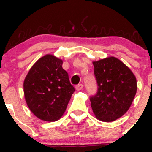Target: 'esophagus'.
I'll list each match as a JSON object with an SVG mask.
<instances>
[{
  "instance_id": "1",
  "label": "esophagus",
  "mask_w": 152,
  "mask_h": 152,
  "mask_svg": "<svg viewBox=\"0 0 152 152\" xmlns=\"http://www.w3.org/2000/svg\"><path fill=\"white\" fill-rule=\"evenodd\" d=\"M75 88H76V91H80L83 88V84H78V85H76Z\"/></svg>"
}]
</instances>
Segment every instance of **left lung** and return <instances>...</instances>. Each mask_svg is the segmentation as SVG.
<instances>
[{
    "label": "left lung",
    "mask_w": 152,
    "mask_h": 152,
    "mask_svg": "<svg viewBox=\"0 0 152 152\" xmlns=\"http://www.w3.org/2000/svg\"><path fill=\"white\" fill-rule=\"evenodd\" d=\"M98 91L90 101L97 119L111 122L129 109L137 90L131 69L114 56L93 61Z\"/></svg>",
    "instance_id": "8db88e82"
}]
</instances>
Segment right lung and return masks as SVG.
Segmentation results:
<instances>
[{
    "mask_svg": "<svg viewBox=\"0 0 152 152\" xmlns=\"http://www.w3.org/2000/svg\"><path fill=\"white\" fill-rule=\"evenodd\" d=\"M62 64L61 59L47 54L35 63L24 80L28 107L43 121H56L61 118L75 91Z\"/></svg>",
    "mask_w": 152,
    "mask_h": 152,
    "instance_id": "right-lung-1",
    "label": "right lung"
}]
</instances>
